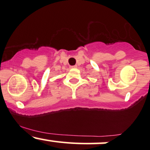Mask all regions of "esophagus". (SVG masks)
<instances>
[{"label":"esophagus","instance_id":"obj_1","mask_svg":"<svg viewBox=\"0 0 150 150\" xmlns=\"http://www.w3.org/2000/svg\"><path fill=\"white\" fill-rule=\"evenodd\" d=\"M76 65H73V66H70V68H76Z\"/></svg>","mask_w":150,"mask_h":150}]
</instances>
